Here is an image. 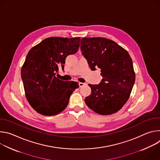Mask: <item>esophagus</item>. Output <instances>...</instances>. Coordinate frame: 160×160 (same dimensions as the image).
<instances>
[{
    "label": "esophagus",
    "mask_w": 160,
    "mask_h": 160,
    "mask_svg": "<svg viewBox=\"0 0 160 160\" xmlns=\"http://www.w3.org/2000/svg\"><path fill=\"white\" fill-rule=\"evenodd\" d=\"M87 85V83H82V82H79V86H80V87H83V86H84V85Z\"/></svg>",
    "instance_id": "esophagus-1"
}]
</instances>
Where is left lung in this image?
<instances>
[{
	"label": "left lung",
	"instance_id": "obj_1",
	"mask_svg": "<svg viewBox=\"0 0 160 160\" xmlns=\"http://www.w3.org/2000/svg\"><path fill=\"white\" fill-rule=\"evenodd\" d=\"M80 44L90 69L100 68L102 77L98 85H88L91 94L85 98L86 104L100 115L117 112L128 101L135 80L128 52L115 42L102 37H85Z\"/></svg>",
	"mask_w": 160,
	"mask_h": 160
}]
</instances>
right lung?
<instances>
[{
	"label": "right lung",
	"mask_w": 160,
	"mask_h": 160,
	"mask_svg": "<svg viewBox=\"0 0 160 160\" xmlns=\"http://www.w3.org/2000/svg\"><path fill=\"white\" fill-rule=\"evenodd\" d=\"M80 37H49L32 48L21 69L25 95L38 113L52 116L63 111L69 102L78 82L62 81L56 77L59 68L64 70L66 58L75 54ZM71 88H70V87Z\"/></svg>",
	"instance_id": "right-lung-1"
}]
</instances>
